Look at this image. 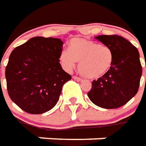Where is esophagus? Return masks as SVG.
<instances>
[{"label": "esophagus", "mask_w": 146, "mask_h": 146, "mask_svg": "<svg viewBox=\"0 0 146 146\" xmlns=\"http://www.w3.org/2000/svg\"><path fill=\"white\" fill-rule=\"evenodd\" d=\"M72 78H74L75 80H77V81H81L82 80V78L80 77H78V76H73Z\"/></svg>", "instance_id": "esophagus-1"}]
</instances>
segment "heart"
Returning <instances> with one entry per match:
<instances>
[{
  "label": "heart",
  "mask_w": 146,
  "mask_h": 146,
  "mask_svg": "<svg viewBox=\"0 0 146 146\" xmlns=\"http://www.w3.org/2000/svg\"><path fill=\"white\" fill-rule=\"evenodd\" d=\"M60 61L64 68L71 70L75 62H79L78 70L82 76L98 78L106 74L113 63V52L106 45L86 38H75L70 42L69 49L60 53Z\"/></svg>",
  "instance_id": "obj_1"
}]
</instances>
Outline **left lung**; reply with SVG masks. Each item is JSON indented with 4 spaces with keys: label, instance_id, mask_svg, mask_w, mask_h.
Returning a JSON list of instances; mask_svg holds the SVG:
<instances>
[{
    "label": "left lung",
    "instance_id": "left-lung-1",
    "mask_svg": "<svg viewBox=\"0 0 146 146\" xmlns=\"http://www.w3.org/2000/svg\"><path fill=\"white\" fill-rule=\"evenodd\" d=\"M96 38L111 48L113 63L106 74L92 82L88 97L101 108H119L138 91L142 74L139 52L129 41L117 35H100Z\"/></svg>",
    "mask_w": 146,
    "mask_h": 146
}]
</instances>
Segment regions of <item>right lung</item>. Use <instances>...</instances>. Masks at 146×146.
Returning a JSON list of instances; mask_svg holds the SVG:
<instances>
[{
	"instance_id": "add662e5",
	"label": "right lung",
	"mask_w": 146,
	"mask_h": 146,
	"mask_svg": "<svg viewBox=\"0 0 146 146\" xmlns=\"http://www.w3.org/2000/svg\"><path fill=\"white\" fill-rule=\"evenodd\" d=\"M60 38L35 37L9 56L5 78L9 97L22 110L42 114L54 107L71 76L62 68Z\"/></svg>"
}]
</instances>
